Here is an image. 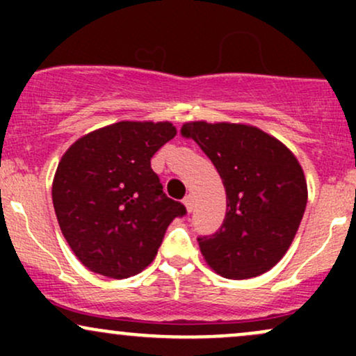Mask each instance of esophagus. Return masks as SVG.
Returning a JSON list of instances; mask_svg holds the SVG:
<instances>
[{"label": "esophagus", "mask_w": 356, "mask_h": 356, "mask_svg": "<svg viewBox=\"0 0 356 356\" xmlns=\"http://www.w3.org/2000/svg\"><path fill=\"white\" fill-rule=\"evenodd\" d=\"M184 206L187 207V211H189V212L194 211V199H192V195H191V194H189V195H186V197H184Z\"/></svg>", "instance_id": "obj_1"}]
</instances>
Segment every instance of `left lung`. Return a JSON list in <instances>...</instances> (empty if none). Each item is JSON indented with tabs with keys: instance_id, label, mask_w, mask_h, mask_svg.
Listing matches in <instances>:
<instances>
[{
	"instance_id": "left-lung-1",
	"label": "left lung",
	"mask_w": 356,
	"mask_h": 356,
	"mask_svg": "<svg viewBox=\"0 0 356 356\" xmlns=\"http://www.w3.org/2000/svg\"><path fill=\"white\" fill-rule=\"evenodd\" d=\"M181 134L211 159L226 189L222 224L197 238L202 256L229 280L263 275L284 256L303 219V169L280 140L256 127L189 122Z\"/></svg>"
}]
</instances>
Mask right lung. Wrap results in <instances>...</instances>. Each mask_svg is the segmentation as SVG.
Returning a JSON list of instances; mask_svg holds the SVG:
<instances>
[{
  "label": "right lung",
  "mask_w": 356,
  "mask_h": 356,
  "mask_svg": "<svg viewBox=\"0 0 356 356\" xmlns=\"http://www.w3.org/2000/svg\"><path fill=\"white\" fill-rule=\"evenodd\" d=\"M169 122H118L79 138L61 157L53 207L83 266L124 280L149 266L184 204L167 197L150 167L175 137Z\"/></svg>",
  "instance_id": "right-lung-1"
}]
</instances>
